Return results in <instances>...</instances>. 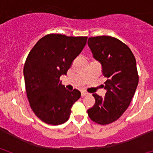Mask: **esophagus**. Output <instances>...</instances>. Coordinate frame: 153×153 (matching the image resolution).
<instances>
[{
  "label": "esophagus",
  "instance_id": "1",
  "mask_svg": "<svg viewBox=\"0 0 153 153\" xmlns=\"http://www.w3.org/2000/svg\"><path fill=\"white\" fill-rule=\"evenodd\" d=\"M87 94H88V93H86V92H85V91H82V92H81V97H85V96H86V95H87Z\"/></svg>",
  "mask_w": 153,
  "mask_h": 153
}]
</instances>
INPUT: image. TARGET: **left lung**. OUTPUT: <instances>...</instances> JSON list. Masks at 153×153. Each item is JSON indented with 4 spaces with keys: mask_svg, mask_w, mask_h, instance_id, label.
Listing matches in <instances>:
<instances>
[{
    "mask_svg": "<svg viewBox=\"0 0 153 153\" xmlns=\"http://www.w3.org/2000/svg\"><path fill=\"white\" fill-rule=\"evenodd\" d=\"M87 44L107 79L106 95L93 94L95 104L87 113L93 122L106 125L122 116L134 96L139 83L136 58L126 44L113 36L90 37Z\"/></svg>",
    "mask_w": 153,
    "mask_h": 153,
    "instance_id": "left-lung-1",
    "label": "left lung"
}]
</instances>
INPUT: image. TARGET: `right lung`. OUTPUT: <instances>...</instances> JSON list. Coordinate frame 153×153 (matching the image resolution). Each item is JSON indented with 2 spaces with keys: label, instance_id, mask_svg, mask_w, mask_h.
Wrapping results in <instances>:
<instances>
[{
  "label": "right lung",
  "instance_id": "1",
  "mask_svg": "<svg viewBox=\"0 0 153 153\" xmlns=\"http://www.w3.org/2000/svg\"><path fill=\"white\" fill-rule=\"evenodd\" d=\"M86 40V36L51 33L40 39L30 51L24 67L27 96L33 112L43 122H67L73 105L80 97L78 90L65 88L60 77L67 74Z\"/></svg>",
  "mask_w": 153,
  "mask_h": 153
}]
</instances>
